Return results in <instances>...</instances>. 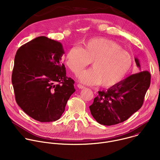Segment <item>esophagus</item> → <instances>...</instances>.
I'll return each instance as SVG.
<instances>
[{
	"label": "esophagus",
	"instance_id": "34e87169",
	"mask_svg": "<svg viewBox=\"0 0 160 160\" xmlns=\"http://www.w3.org/2000/svg\"><path fill=\"white\" fill-rule=\"evenodd\" d=\"M77 87H78L79 88H81V89L85 88V86H83V85H81V84H78V85H77Z\"/></svg>",
	"mask_w": 160,
	"mask_h": 160
}]
</instances>
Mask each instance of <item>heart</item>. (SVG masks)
Here are the masks:
<instances>
[{
	"label": "heart",
	"instance_id": "heart-1",
	"mask_svg": "<svg viewBox=\"0 0 160 160\" xmlns=\"http://www.w3.org/2000/svg\"><path fill=\"white\" fill-rule=\"evenodd\" d=\"M66 66L75 75L92 61L93 68L78 75L80 81L86 85H99L111 88L120 83L132 64L131 55L115 41L105 38L85 40L82 48L73 46L68 51Z\"/></svg>",
	"mask_w": 160,
	"mask_h": 160
}]
</instances>
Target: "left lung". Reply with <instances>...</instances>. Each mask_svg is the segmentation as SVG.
Wrapping results in <instances>:
<instances>
[{"mask_svg":"<svg viewBox=\"0 0 160 160\" xmlns=\"http://www.w3.org/2000/svg\"><path fill=\"white\" fill-rule=\"evenodd\" d=\"M135 61L140 68L139 60L135 58ZM150 83V73L143 71L130 75L106 90L99 91L89 106L91 115L104 125L123 122L142 107Z\"/></svg>","mask_w":160,"mask_h":160,"instance_id":"obj_1","label":"left lung"}]
</instances>
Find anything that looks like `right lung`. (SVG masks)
<instances>
[{
  "label": "right lung",
  "instance_id": "add662e5",
  "mask_svg": "<svg viewBox=\"0 0 160 160\" xmlns=\"http://www.w3.org/2000/svg\"><path fill=\"white\" fill-rule=\"evenodd\" d=\"M62 44L42 36L22 45L15 56L12 83L18 106L40 122L59 120L75 92L61 60Z\"/></svg>",
  "mask_w": 160,
  "mask_h": 160
}]
</instances>
